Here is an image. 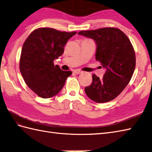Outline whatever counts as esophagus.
<instances>
[{"mask_svg":"<svg viewBox=\"0 0 152 152\" xmlns=\"http://www.w3.org/2000/svg\"><path fill=\"white\" fill-rule=\"evenodd\" d=\"M74 72L76 73V74H81V73H82V71L76 69V70H74Z\"/></svg>","mask_w":152,"mask_h":152,"instance_id":"obj_1","label":"esophagus"}]
</instances>
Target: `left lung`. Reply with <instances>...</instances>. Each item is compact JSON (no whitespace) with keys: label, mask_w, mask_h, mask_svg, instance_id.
Instances as JSON below:
<instances>
[{"label":"left lung","mask_w":152,"mask_h":152,"mask_svg":"<svg viewBox=\"0 0 152 152\" xmlns=\"http://www.w3.org/2000/svg\"><path fill=\"white\" fill-rule=\"evenodd\" d=\"M94 40L95 59L106 69L102 79L92 75L91 84L85 88L89 99L98 103L110 101L128 85L136 66L134 48L126 34L118 28L105 27L78 33Z\"/></svg>","instance_id":"8db88e82"}]
</instances>
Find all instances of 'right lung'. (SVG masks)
I'll list each match as a JSON object with an SVG mask.
<instances>
[{
    "label": "right lung",
    "mask_w": 152,
    "mask_h": 152,
    "mask_svg": "<svg viewBox=\"0 0 152 152\" xmlns=\"http://www.w3.org/2000/svg\"><path fill=\"white\" fill-rule=\"evenodd\" d=\"M76 32H61L52 28L35 29L25 41L19 69L26 84L42 98L59 93L71 71H64L53 61L64 52V47Z\"/></svg>",
    "instance_id": "1"
}]
</instances>
